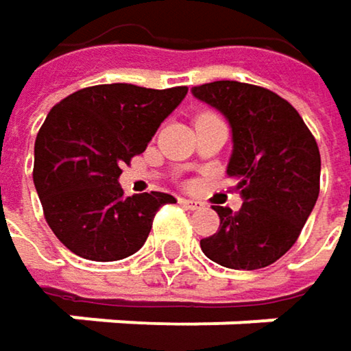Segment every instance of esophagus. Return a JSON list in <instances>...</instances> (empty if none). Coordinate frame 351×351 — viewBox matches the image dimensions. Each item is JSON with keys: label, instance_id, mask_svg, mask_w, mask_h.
Masks as SVG:
<instances>
[{"label": "esophagus", "instance_id": "obj_1", "mask_svg": "<svg viewBox=\"0 0 351 351\" xmlns=\"http://www.w3.org/2000/svg\"><path fill=\"white\" fill-rule=\"evenodd\" d=\"M178 203H180V205H184L186 209H199V207L203 205V203H201V201H197V199H184V197H180V199H178Z\"/></svg>", "mask_w": 351, "mask_h": 351}]
</instances>
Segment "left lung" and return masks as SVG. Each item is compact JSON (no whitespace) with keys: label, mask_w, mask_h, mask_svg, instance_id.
I'll return each instance as SVG.
<instances>
[{"label":"left lung","mask_w":351,"mask_h":351,"mask_svg":"<svg viewBox=\"0 0 351 351\" xmlns=\"http://www.w3.org/2000/svg\"><path fill=\"white\" fill-rule=\"evenodd\" d=\"M191 93L230 121L228 175L244 199L236 213L213 205L219 230L201 240V250L234 270L270 266L293 247L315 207L321 175L315 138L295 107L264 87L215 81Z\"/></svg>","instance_id":"obj_1"}]
</instances>
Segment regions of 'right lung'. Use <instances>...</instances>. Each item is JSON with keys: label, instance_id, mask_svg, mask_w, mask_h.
<instances>
[{"label": "right lung", "instance_id": "1", "mask_svg": "<svg viewBox=\"0 0 351 351\" xmlns=\"http://www.w3.org/2000/svg\"><path fill=\"white\" fill-rule=\"evenodd\" d=\"M186 87L95 85L46 115L34 144V186L54 236L73 254L113 262L136 254L169 193L125 197L121 165L142 154L186 95Z\"/></svg>", "mask_w": 351, "mask_h": 351}]
</instances>
